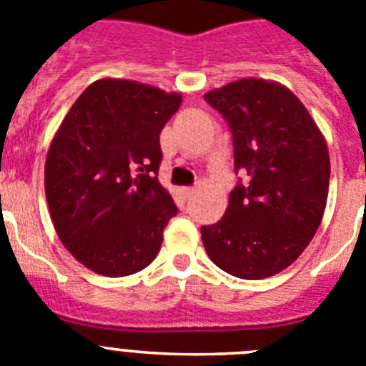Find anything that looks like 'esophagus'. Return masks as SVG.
<instances>
[{
  "mask_svg": "<svg viewBox=\"0 0 366 366\" xmlns=\"http://www.w3.org/2000/svg\"><path fill=\"white\" fill-rule=\"evenodd\" d=\"M181 194H183L185 198H190V196L194 194V189L192 187H183V189H181Z\"/></svg>",
  "mask_w": 366,
  "mask_h": 366,
  "instance_id": "34e87169",
  "label": "esophagus"
}]
</instances>
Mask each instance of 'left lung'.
I'll return each mask as SVG.
<instances>
[{
    "label": "left lung",
    "mask_w": 366,
    "mask_h": 366,
    "mask_svg": "<svg viewBox=\"0 0 366 366\" xmlns=\"http://www.w3.org/2000/svg\"><path fill=\"white\" fill-rule=\"evenodd\" d=\"M229 122L234 168L247 183L218 223L202 227L219 269L260 280L290 267L321 225L330 185L328 144L299 97L274 80L229 82L205 93Z\"/></svg>",
    "instance_id": "1"
}]
</instances>
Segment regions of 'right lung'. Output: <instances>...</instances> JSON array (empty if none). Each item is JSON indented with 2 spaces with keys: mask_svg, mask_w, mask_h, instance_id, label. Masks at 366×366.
<instances>
[{
  "mask_svg": "<svg viewBox=\"0 0 366 366\" xmlns=\"http://www.w3.org/2000/svg\"><path fill=\"white\" fill-rule=\"evenodd\" d=\"M181 93L100 79L58 126L45 157V196L58 238L87 269L128 277L157 257L174 199L157 179L159 134Z\"/></svg>",
  "mask_w": 366,
  "mask_h": 366,
  "instance_id": "add662e5",
  "label": "right lung"
}]
</instances>
